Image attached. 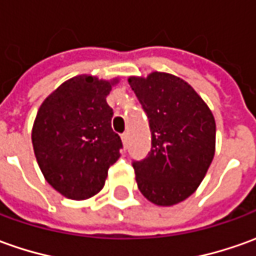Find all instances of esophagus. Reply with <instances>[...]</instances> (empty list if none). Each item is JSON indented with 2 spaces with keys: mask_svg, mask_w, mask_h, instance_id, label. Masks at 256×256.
I'll use <instances>...</instances> for the list:
<instances>
[{
  "mask_svg": "<svg viewBox=\"0 0 256 256\" xmlns=\"http://www.w3.org/2000/svg\"><path fill=\"white\" fill-rule=\"evenodd\" d=\"M122 142H123V146H124V147H128V132H124V133L122 134Z\"/></svg>",
  "mask_w": 256,
  "mask_h": 256,
  "instance_id": "34e87169",
  "label": "esophagus"
}]
</instances>
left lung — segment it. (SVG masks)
Masks as SVG:
<instances>
[{"instance_id":"8db88e82","label":"left lung","mask_w":256,"mask_h":256,"mask_svg":"<svg viewBox=\"0 0 256 256\" xmlns=\"http://www.w3.org/2000/svg\"><path fill=\"white\" fill-rule=\"evenodd\" d=\"M147 114L151 150L133 161L140 192L158 206L185 200L199 186L214 157L216 123L203 99L184 80L152 72L128 78Z\"/></svg>"}]
</instances>
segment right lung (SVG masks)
I'll list each match as a JSON object with an SVG mask.
<instances>
[{
    "mask_svg": "<svg viewBox=\"0 0 256 256\" xmlns=\"http://www.w3.org/2000/svg\"><path fill=\"white\" fill-rule=\"evenodd\" d=\"M112 82L90 76L71 78L42 104L32 142L44 178L68 199L84 200L105 185L108 170L120 157V137L106 96Z\"/></svg>",
    "mask_w": 256,
    "mask_h": 256,
    "instance_id": "right-lung-1",
    "label": "right lung"
}]
</instances>
